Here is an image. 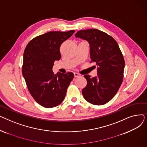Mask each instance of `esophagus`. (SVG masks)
Instances as JSON below:
<instances>
[{"label":"esophagus","mask_w":147,"mask_h":147,"mask_svg":"<svg viewBox=\"0 0 147 147\" xmlns=\"http://www.w3.org/2000/svg\"><path fill=\"white\" fill-rule=\"evenodd\" d=\"M74 76L75 78H78V77L80 76V74L78 73H74Z\"/></svg>","instance_id":"34e87169"}]
</instances>
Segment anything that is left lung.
<instances>
[{
	"label": "left lung",
	"instance_id": "1",
	"mask_svg": "<svg viewBox=\"0 0 147 147\" xmlns=\"http://www.w3.org/2000/svg\"><path fill=\"white\" fill-rule=\"evenodd\" d=\"M90 45L91 61L97 66V77L84 75L87 85L82 94L88 102L104 105L115 95L123 82L125 59L114 38L97 29L80 30L75 34Z\"/></svg>",
	"mask_w": 147,
	"mask_h": 147
}]
</instances>
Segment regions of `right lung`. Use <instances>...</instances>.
Masks as SVG:
<instances>
[{"label": "right lung", "mask_w": 147, "mask_h": 147, "mask_svg": "<svg viewBox=\"0 0 147 147\" xmlns=\"http://www.w3.org/2000/svg\"><path fill=\"white\" fill-rule=\"evenodd\" d=\"M74 33L48 32L33 38L24 50L22 73L30 94L43 107H55L63 102L74 78L71 72L54 74L52 71L54 62L61 57V44Z\"/></svg>", "instance_id": "right-lung-1"}]
</instances>
